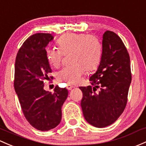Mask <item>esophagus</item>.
<instances>
[{
	"mask_svg": "<svg viewBox=\"0 0 146 146\" xmlns=\"http://www.w3.org/2000/svg\"><path fill=\"white\" fill-rule=\"evenodd\" d=\"M73 87H73V86H72V85H68L66 86V89H67V90H72V89H73Z\"/></svg>",
	"mask_w": 146,
	"mask_h": 146,
	"instance_id": "esophagus-1",
	"label": "esophagus"
}]
</instances>
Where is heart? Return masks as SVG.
Segmentation results:
<instances>
[{
  "instance_id": "heart-1",
  "label": "heart",
  "mask_w": 146,
  "mask_h": 146,
  "mask_svg": "<svg viewBox=\"0 0 146 146\" xmlns=\"http://www.w3.org/2000/svg\"><path fill=\"white\" fill-rule=\"evenodd\" d=\"M58 49H47L46 55L49 64L54 68L60 66L63 54L71 52L72 65L63 68L56 77L60 82L67 85L79 83L86 70H94L100 64L102 56V45L94 35L68 33L56 41Z\"/></svg>"
}]
</instances>
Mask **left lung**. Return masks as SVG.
<instances>
[{
    "mask_svg": "<svg viewBox=\"0 0 146 146\" xmlns=\"http://www.w3.org/2000/svg\"><path fill=\"white\" fill-rule=\"evenodd\" d=\"M91 86L80 87L85 119L102 128L114 123L125 110L131 81L130 58L121 38L114 32L103 35L102 56L97 70L90 78ZM100 91L96 93V89Z\"/></svg>",
    "mask_w": 146,
    "mask_h": 146,
    "instance_id": "obj_1",
    "label": "left lung"
}]
</instances>
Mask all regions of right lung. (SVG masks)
Returning a JSON list of instances; mask_svg holds the SVG:
<instances>
[{"mask_svg": "<svg viewBox=\"0 0 146 146\" xmlns=\"http://www.w3.org/2000/svg\"><path fill=\"white\" fill-rule=\"evenodd\" d=\"M50 33L32 35L21 45L15 65V90L26 119L36 129L48 131L59 125L61 107L68 96L66 88L56 86L54 93L44 90L52 79L45 47L53 40Z\"/></svg>", "mask_w": 146, "mask_h": 146, "instance_id": "obj_1", "label": "right lung"}]
</instances>
